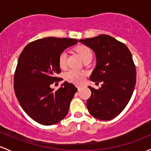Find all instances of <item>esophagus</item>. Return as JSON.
Masks as SVG:
<instances>
[{
	"label": "esophagus",
	"instance_id": "1",
	"mask_svg": "<svg viewBox=\"0 0 151 151\" xmlns=\"http://www.w3.org/2000/svg\"><path fill=\"white\" fill-rule=\"evenodd\" d=\"M77 89H78V90H80L81 89V88H82V86H77Z\"/></svg>",
	"mask_w": 151,
	"mask_h": 151
}]
</instances>
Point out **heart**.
I'll use <instances>...</instances> for the list:
<instances>
[{
	"label": "heart",
	"instance_id": "1",
	"mask_svg": "<svg viewBox=\"0 0 151 151\" xmlns=\"http://www.w3.org/2000/svg\"><path fill=\"white\" fill-rule=\"evenodd\" d=\"M76 51L78 52L82 60L84 61L87 59L92 58V52L91 49L87 46L82 45L79 46L76 48ZM67 54L66 51H63L60 54L59 57V65L61 67H64L66 64V61H67ZM85 76V73L82 71L75 70V69H70L67 71L64 74L65 79L69 82H72V83L78 84L83 81Z\"/></svg>",
	"mask_w": 151,
	"mask_h": 151
}]
</instances>
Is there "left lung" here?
Segmentation results:
<instances>
[{
  "label": "left lung",
  "instance_id": "1",
  "mask_svg": "<svg viewBox=\"0 0 151 151\" xmlns=\"http://www.w3.org/2000/svg\"><path fill=\"white\" fill-rule=\"evenodd\" d=\"M79 41L96 55L90 80L103 82L99 89L89 87L92 93L87 109L95 118L112 120L125 109L135 88L136 70L131 53L125 44L105 34Z\"/></svg>",
  "mask_w": 151,
  "mask_h": 151
}]
</instances>
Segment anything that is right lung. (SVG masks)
Segmentation results:
<instances>
[{"label": "right lung", "instance_id": "obj_1", "mask_svg": "<svg viewBox=\"0 0 151 151\" xmlns=\"http://www.w3.org/2000/svg\"><path fill=\"white\" fill-rule=\"evenodd\" d=\"M75 39L46 37L29 43L20 54L14 74V91L23 110L44 125L64 119L77 91L64 82L58 90L50 85L61 72L59 57L67 48L77 44Z\"/></svg>", "mask_w": 151, "mask_h": 151}]
</instances>
